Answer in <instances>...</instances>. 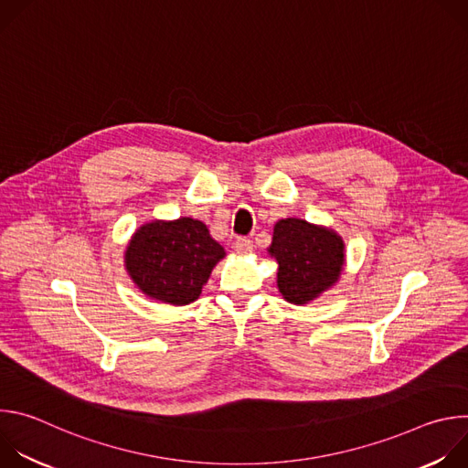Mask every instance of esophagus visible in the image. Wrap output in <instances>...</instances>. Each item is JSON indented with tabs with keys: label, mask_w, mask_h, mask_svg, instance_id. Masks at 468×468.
Instances as JSON below:
<instances>
[{
	"label": "esophagus",
	"mask_w": 468,
	"mask_h": 468,
	"mask_svg": "<svg viewBox=\"0 0 468 468\" xmlns=\"http://www.w3.org/2000/svg\"><path fill=\"white\" fill-rule=\"evenodd\" d=\"M233 248H235L237 253H250V251L253 250V242H251V239H248V237H239V239L235 240Z\"/></svg>",
	"instance_id": "esophagus-1"
}]
</instances>
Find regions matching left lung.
<instances>
[{"label":"left lung","mask_w":468,"mask_h":468,"mask_svg":"<svg viewBox=\"0 0 468 468\" xmlns=\"http://www.w3.org/2000/svg\"><path fill=\"white\" fill-rule=\"evenodd\" d=\"M271 253L278 259V287L291 303H307L341 276L345 244L333 231L287 218L274 228Z\"/></svg>","instance_id":"1"}]
</instances>
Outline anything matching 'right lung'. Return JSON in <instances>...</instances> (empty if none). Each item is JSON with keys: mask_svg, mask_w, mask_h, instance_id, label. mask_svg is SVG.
<instances>
[{"mask_svg": "<svg viewBox=\"0 0 468 468\" xmlns=\"http://www.w3.org/2000/svg\"><path fill=\"white\" fill-rule=\"evenodd\" d=\"M224 255L204 222L183 217L143 226L127 246L125 266L150 298L186 305L202 292L213 266Z\"/></svg>", "mask_w": 468, "mask_h": 468, "instance_id": "right-lung-1", "label": "right lung"}]
</instances>
